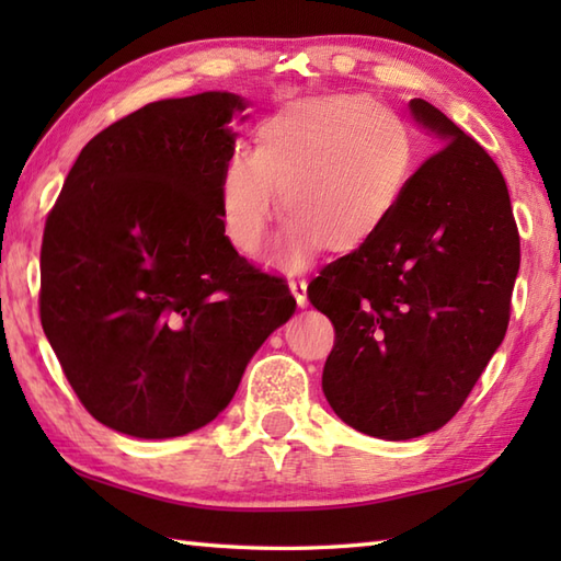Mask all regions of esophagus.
Masks as SVG:
<instances>
[{
	"mask_svg": "<svg viewBox=\"0 0 561 561\" xmlns=\"http://www.w3.org/2000/svg\"><path fill=\"white\" fill-rule=\"evenodd\" d=\"M306 287H308V284H306L304 279H289V289H291V294H294L296 304H299L301 308H306V306H308V294H306Z\"/></svg>",
	"mask_w": 561,
	"mask_h": 561,
	"instance_id": "obj_1",
	"label": "esophagus"
}]
</instances>
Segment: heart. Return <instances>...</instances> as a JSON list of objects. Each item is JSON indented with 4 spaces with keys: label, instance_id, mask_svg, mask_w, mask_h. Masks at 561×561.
Instances as JSON below:
<instances>
[{
    "label": "heart",
    "instance_id": "heart-1",
    "mask_svg": "<svg viewBox=\"0 0 561 561\" xmlns=\"http://www.w3.org/2000/svg\"><path fill=\"white\" fill-rule=\"evenodd\" d=\"M257 149L226 157L219 207L229 241L255 253L279 207L287 224L272 245L277 267H301L323 243L350 253L383 229L408 190L414 141L396 113L330 93L284 105L257 125Z\"/></svg>",
    "mask_w": 561,
    "mask_h": 561
}]
</instances>
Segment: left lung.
<instances>
[{
	"mask_svg": "<svg viewBox=\"0 0 561 561\" xmlns=\"http://www.w3.org/2000/svg\"><path fill=\"white\" fill-rule=\"evenodd\" d=\"M410 113L438 151L383 229L308 284L335 325L330 408L386 440L436 432L460 410L506 335L520 265L499 165L432 103L412 99Z\"/></svg>",
	"mask_w": 561,
	"mask_h": 561,
	"instance_id": "left-lung-1",
	"label": "left lung"
}]
</instances>
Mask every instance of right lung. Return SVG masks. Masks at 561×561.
Returning a JSON list of instances; mask_svg holds the SVG:
<instances>
[{
  "mask_svg": "<svg viewBox=\"0 0 561 561\" xmlns=\"http://www.w3.org/2000/svg\"><path fill=\"white\" fill-rule=\"evenodd\" d=\"M245 108L229 91L145 105L81 149L47 214L45 337L83 408L121 434L209 424L296 311L284 279L224 236L219 183Z\"/></svg>",
  "mask_w": 561,
  "mask_h": 561,
  "instance_id": "right-lung-1",
  "label": "right lung"
}]
</instances>
